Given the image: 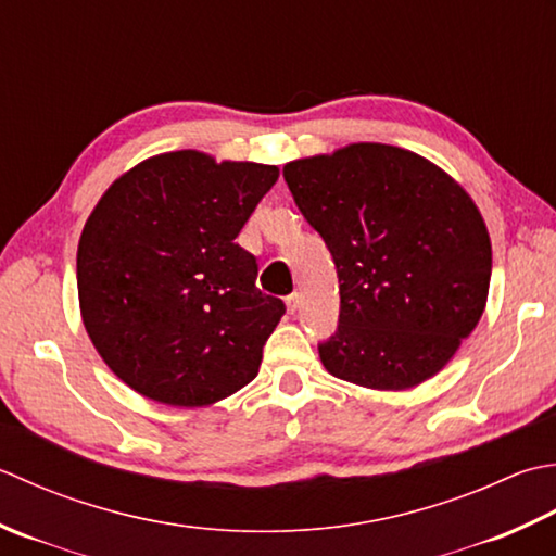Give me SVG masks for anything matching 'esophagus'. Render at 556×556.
Wrapping results in <instances>:
<instances>
[{"label": "esophagus", "instance_id": "1", "mask_svg": "<svg viewBox=\"0 0 556 556\" xmlns=\"http://www.w3.org/2000/svg\"><path fill=\"white\" fill-rule=\"evenodd\" d=\"M286 307H288L290 314H298V309H300V292H290V294H288V298H286Z\"/></svg>", "mask_w": 556, "mask_h": 556}]
</instances>
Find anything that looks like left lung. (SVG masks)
I'll return each mask as SVG.
<instances>
[{
	"label": "left lung",
	"instance_id": "obj_1",
	"mask_svg": "<svg viewBox=\"0 0 556 556\" xmlns=\"http://www.w3.org/2000/svg\"><path fill=\"white\" fill-rule=\"evenodd\" d=\"M282 177L341 282L324 367L381 391L434 377L478 326L490 290L492 244L472 199L425 157L383 143L304 157Z\"/></svg>",
	"mask_w": 556,
	"mask_h": 556
}]
</instances>
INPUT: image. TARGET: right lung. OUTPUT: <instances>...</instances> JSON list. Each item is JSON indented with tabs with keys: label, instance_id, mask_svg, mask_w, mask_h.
<instances>
[{
	"label": "right lung",
	"instance_id": "1",
	"mask_svg": "<svg viewBox=\"0 0 556 556\" xmlns=\"http://www.w3.org/2000/svg\"><path fill=\"white\" fill-rule=\"evenodd\" d=\"M278 167L177 151L136 165L98 201L76 254L96 350L157 403L197 407L247 387L286 304L256 288L235 242Z\"/></svg>",
	"mask_w": 556,
	"mask_h": 556
}]
</instances>
